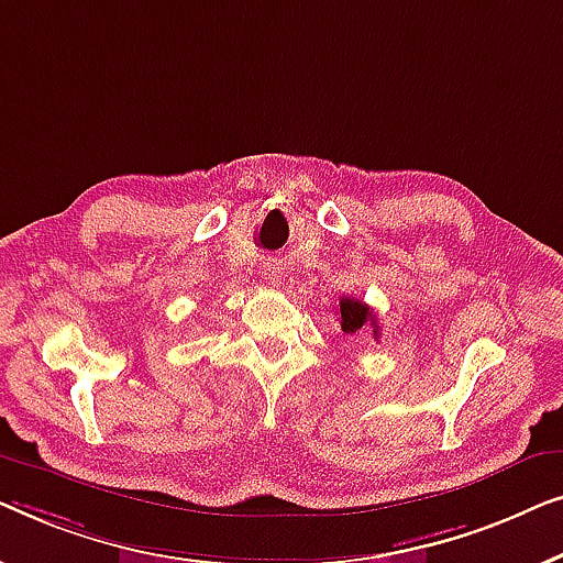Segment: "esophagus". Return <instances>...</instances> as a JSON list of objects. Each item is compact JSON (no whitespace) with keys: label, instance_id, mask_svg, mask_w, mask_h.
<instances>
[{"label":"esophagus","instance_id":"esophagus-1","mask_svg":"<svg viewBox=\"0 0 563 563\" xmlns=\"http://www.w3.org/2000/svg\"><path fill=\"white\" fill-rule=\"evenodd\" d=\"M265 278L271 280L273 285H280V283L285 280V273H283V267H267V271H265Z\"/></svg>","mask_w":563,"mask_h":563}]
</instances>
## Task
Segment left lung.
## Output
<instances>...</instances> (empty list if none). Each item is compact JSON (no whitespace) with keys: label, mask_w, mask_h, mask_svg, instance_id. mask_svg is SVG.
Segmentation results:
<instances>
[{"label":"left lung","mask_w":563,"mask_h":563,"mask_svg":"<svg viewBox=\"0 0 563 563\" xmlns=\"http://www.w3.org/2000/svg\"><path fill=\"white\" fill-rule=\"evenodd\" d=\"M339 313H342V331L344 334H360L362 329H372V336H379L375 313L367 303L357 298H342L339 300Z\"/></svg>","instance_id":"left-lung-1"}]
</instances>
